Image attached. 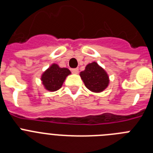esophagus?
Returning <instances> with one entry per match:
<instances>
[{"label":"esophagus","instance_id":"obj_1","mask_svg":"<svg viewBox=\"0 0 153 153\" xmlns=\"http://www.w3.org/2000/svg\"><path fill=\"white\" fill-rule=\"evenodd\" d=\"M71 71H72L73 74H77L78 73H79V69H78V68L72 69V70H71Z\"/></svg>","mask_w":153,"mask_h":153}]
</instances>
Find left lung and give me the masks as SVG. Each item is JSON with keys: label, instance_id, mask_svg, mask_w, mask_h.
Returning a JSON list of instances; mask_svg holds the SVG:
<instances>
[{"label": "left lung", "instance_id": "left-lung-1", "mask_svg": "<svg viewBox=\"0 0 153 153\" xmlns=\"http://www.w3.org/2000/svg\"><path fill=\"white\" fill-rule=\"evenodd\" d=\"M79 76L86 88L93 93L102 92L109 86V75L97 62L86 65L85 70L80 72Z\"/></svg>", "mask_w": 153, "mask_h": 153}]
</instances>
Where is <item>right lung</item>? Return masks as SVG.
<instances>
[{
	"label": "right lung",
	"instance_id": "right-lung-1",
	"mask_svg": "<svg viewBox=\"0 0 153 153\" xmlns=\"http://www.w3.org/2000/svg\"><path fill=\"white\" fill-rule=\"evenodd\" d=\"M71 74L67 68H61L56 63H53L44 71L40 79L44 88L48 91L54 92L61 88L67 76Z\"/></svg>",
	"mask_w": 153,
	"mask_h": 153
}]
</instances>
